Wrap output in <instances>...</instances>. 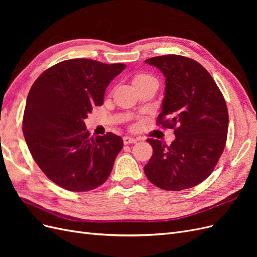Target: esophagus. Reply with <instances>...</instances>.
Returning <instances> with one entry per match:
<instances>
[{
	"mask_svg": "<svg viewBox=\"0 0 257 257\" xmlns=\"http://www.w3.org/2000/svg\"><path fill=\"white\" fill-rule=\"evenodd\" d=\"M123 143H124V145L135 144V143H137V139H135V138H133V137L125 136V137H123Z\"/></svg>",
	"mask_w": 257,
	"mask_h": 257,
	"instance_id": "obj_1",
	"label": "esophagus"
}]
</instances>
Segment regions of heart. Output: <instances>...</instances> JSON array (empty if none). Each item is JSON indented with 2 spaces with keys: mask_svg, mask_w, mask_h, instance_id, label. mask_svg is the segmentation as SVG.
Wrapping results in <instances>:
<instances>
[{
  "mask_svg": "<svg viewBox=\"0 0 257 257\" xmlns=\"http://www.w3.org/2000/svg\"><path fill=\"white\" fill-rule=\"evenodd\" d=\"M149 77H150V76H148V75H138L137 77H135L134 80H142V79L149 78Z\"/></svg>",
  "mask_w": 257,
  "mask_h": 257,
  "instance_id": "b5f03b06",
  "label": "heart"
}]
</instances>
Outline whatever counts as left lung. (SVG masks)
I'll return each mask as SVG.
<instances>
[{
  "label": "left lung",
  "mask_w": 257,
  "mask_h": 257,
  "mask_svg": "<svg viewBox=\"0 0 257 257\" xmlns=\"http://www.w3.org/2000/svg\"><path fill=\"white\" fill-rule=\"evenodd\" d=\"M165 76V97L157 124L173 128L166 145L148 138L153 154L144 167L149 181L166 191L203 182L219 162L227 139L228 111L221 90L195 60L178 54L147 59Z\"/></svg>",
  "instance_id": "left-lung-1"
}]
</instances>
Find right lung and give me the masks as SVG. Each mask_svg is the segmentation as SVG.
<instances>
[{"instance_id": "1", "label": "right lung", "mask_w": 257, "mask_h": 257, "mask_svg": "<svg viewBox=\"0 0 257 257\" xmlns=\"http://www.w3.org/2000/svg\"><path fill=\"white\" fill-rule=\"evenodd\" d=\"M125 64L91 59L62 61L35 80L27 98L22 132L36 164L52 182L87 192L109 177L123 139L90 137L83 120L104 103L107 85Z\"/></svg>"}]
</instances>
